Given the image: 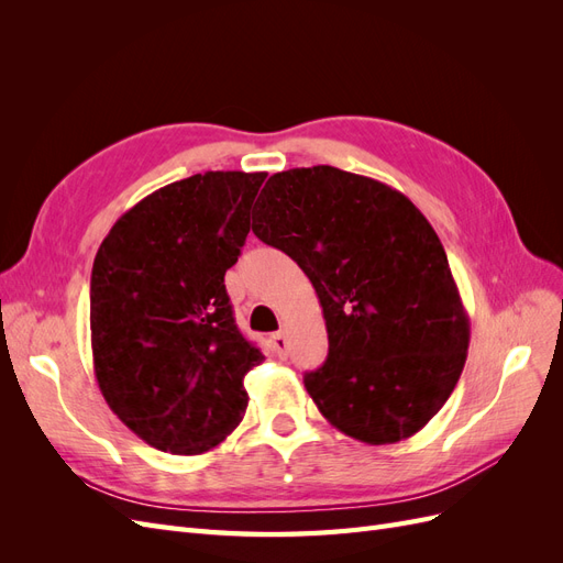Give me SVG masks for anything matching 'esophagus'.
Masks as SVG:
<instances>
[{"label": "esophagus", "instance_id": "obj_1", "mask_svg": "<svg viewBox=\"0 0 563 563\" xmlns=\"http://www.w3.org/2000/svg\"><path fill=\"white\" fill-rule=\"evenodd\" d=\"M272 345H275V350H277V356H279V360H286L288 347H286V335H284V331H279V333L272 335Z\"/></svg>", "mask_w": 563, "mask_h": 563}]
</instances>
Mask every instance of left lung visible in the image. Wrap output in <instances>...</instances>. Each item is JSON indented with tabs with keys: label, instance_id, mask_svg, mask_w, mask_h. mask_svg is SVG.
Returning a JSON list of instances; mask_svg holds the SVG:
<instances>
[{
	"label": "left lung",
	"instance_id": "obj_1",
	"mask_svg": "<svg viewBox=\"0 0 563 563\" xmlns=\"http://www.w3.org/2000/svg\"><path fill=\"white\" fill-rule=\"evenodd\" d=\"M253 234L308 275L329 356L305 373L333 428L371 446L422 430L463 373L470 319L446 251L413 201L335 166L269 176Z\"/></svg>",
	"mask_w": 563,
	"mask_h": 563
}]
</instances>
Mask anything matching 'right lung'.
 <instances>
[{"label": "right lung", "instance_id": "obj_1", "mask_svg": "<svg viewBox=\"0 0 563 563\" xmlns=\"http://www.w3.org/2000/svg\"><path fill=\"white\" fill-rule=\"evenodd\" d=\"M267 174L207 172L135 203L91 272L100 391L126 428L164 453L197 455L242 422L244 376L265 356L240 333L225 291Z\"/></svg>", "mask_w": 563, "mask_h": 563}]
</instances>
